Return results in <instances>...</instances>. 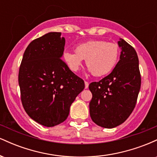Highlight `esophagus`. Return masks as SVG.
<instances>
[{
    "instance_id": "1",
    "label": "esophagus",
    "mask_w": 157,
    "mask_h": 157,
    "mask_svg": "<svg viewBox=\"0 0 157 157\" xmlns=\"http://www.w3.org/2000/svg\"><path fill=\"white\" fill-rule=\"evenodd\" d=\"M89 83L87 82V81H85V89H88V87H89Z\"/></svg>"
}]
</instances>
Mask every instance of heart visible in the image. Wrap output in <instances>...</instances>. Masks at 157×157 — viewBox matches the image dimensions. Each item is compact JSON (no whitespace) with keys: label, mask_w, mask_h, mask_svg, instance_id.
<instances>
[{"label":"heart","mask_w":157,"mask_h":157,"mask_svg":"<svg viewBox=\"0 0 157 157\" xmlns=\"http://www.w3.org/2000/svg\"><path fill=\"white\" fill-rule=\"evenodd\" d=\"M120 49L117 44L102 40H91L77 46L75 52L66 51L63 57L71 71L77 72L86 60V64L94 76L109 74L118 61Z\"/></svg>","instance_id":"1"}]
</instances>
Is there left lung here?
<instances>
[{
  "label": "left lung",
  "instance_id": "1",
  "mask_svg": "<svg viewBox=\"0 0 157 157\" xmlns=\"http://www.w3.org/2000/svg\"><path fill=\"white\" fill-rule=\"evenodd\" d=\"M118 45L122 52L113 71L89 86L92 94L90 116L94 123L105 128L117 127L128 118L141 86L137 54L123 39L118 41Z\"/></svg>",
  "mask_w": 157,
  "mask_h": 157
}]
</instances>
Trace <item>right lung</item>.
Listing matches in <instances>:
<instances>
[{
	"mask_svg": "<svg viewBox=\"0 0 157 157\" xmlns=\"http://www.w3.org/2000/svg\"><path fill=\"white\" fill-rule=\"evenodd\" d=\"M60 32L32 40L23 54L18 82L27 114L46 127L62 123L70 106L85 88L84 81L61 59L65 46Z\"/></svg>",
	"mask_w": 157,
	"mask_h": 157,
	"instance_id": "obj_1",
	"label": "right lung"
}]
</instances>
